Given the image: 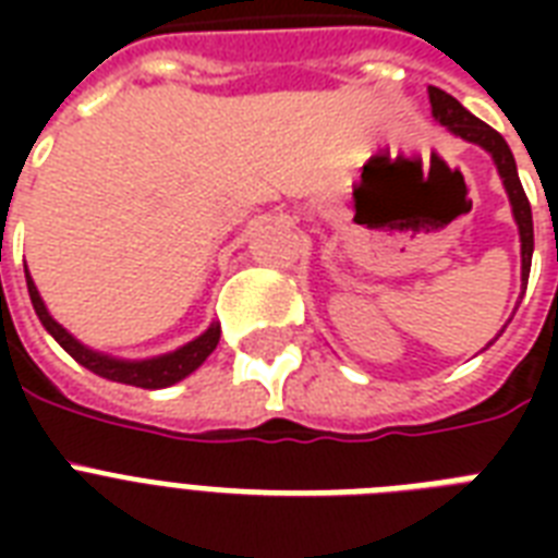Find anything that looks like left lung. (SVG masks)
Wrapping results in <instances>:
<instances>
[{
  "label": "left lung",
  "mask_w": 558,
  "mask_h": 558,
  "mask_svg": "<svg viewBox=\"0 0 558 558\" xmlns=\"http://www.w3.org/2000/svg\"><path fill=\"white\" fill-rule=\"evenodd\" d=\"M428 100H432V116L437 124H442L451 135H458L463 142L484 147V150L493 156L495 168H498V177H501L504 182V191L510 196L512 217H515V226H519L521 280H524V289H527L530 263H533V210H530L527 193L521 187L519 168H515V159H512L510 144L504 142V135L495 133L493 126L472 116L460 100L451 98L449 92L437 89V86H428ZM495 339H498V336H495ZM489 344H493V341H489Z\"/></svg>",
  "instance_id": "1"
}]
</instances>
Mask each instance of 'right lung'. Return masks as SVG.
Returning a JSON list of instances; mask_svg holds the SVG:
<instances>
[{"mask_svg": "<svg viewBox=\"0 0 558 558\" xmlns=\"http://www.w3.org/2000/svg\"><path fill=\"white\" fill-rule=\"evenodd\" d=\"M25 283H28V295L31 304H34V313H37V318L43 322V327L51 332V339H54L77 365H83L92 373H98V376H104V379L109 381H121V385H135V388L150 390L170 388V385H177V381H182L185 376H191V373L196 371L219 344V324L214 322L202 336H196V339L182 344V348L170 350V353H161V356L116 359L109 356V353H98V350L86 348L83 341L74 339L63 324H57L54 318H51V313L46 310V301L39 298L28 269H25Z\"/></svg>", "mask_w": 558, "mask_h": 558, "instance_id": "add662e5", "label": "right lung"}]
</instances>
